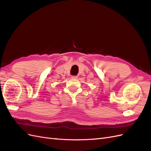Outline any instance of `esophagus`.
<instances>
[{
	"mask_svg": "<svg viewBox=\"0 0 151 151\" xmlns=\"http://www.w3.org/2000/svg\"><path fill=\"white\" fill-rule=\"evenodd\" d=\"M77 77H77V76H72V79H77Z\"/></svg>",
	"mask_w": 151,
	"mask_h": 151,
	"instance_id": "esophagus-1",
	"label": "esophagus"
}]
</instances>
